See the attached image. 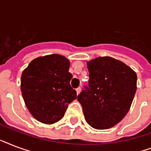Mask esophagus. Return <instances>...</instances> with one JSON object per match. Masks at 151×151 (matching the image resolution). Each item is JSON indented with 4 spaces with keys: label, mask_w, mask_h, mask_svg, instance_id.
I'll return each mask as SVG.
<instances>
[{
    "label": "esophagus",
    "mask_w": 151,
    "mask_h": 151,
    "mask_svg": "<svg viewBox=\"0 0 151 151\" xmlns=\"http://www.w3.org/2000/svg\"><path fill=\"white\" fill-rule=\"evenodd\" d=\"M81 91V88H78L76 89V92H77V95L80 94Z\"/></svg>",
    "instance_id": "esophagus-1"
}]
</instances>
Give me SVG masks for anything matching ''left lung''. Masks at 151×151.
I'll return each mask as SVG.
<instances>
[{"instance_id":"8db88e82","label":"left lung","mask_w":151,"mask_h":151,"mask_svg":"<svg viewBox=\"0 0 151 151\" xmlns=\"http://www.w3.org/2000/svg\"><path fill=\"white\" fill-rule=\"evenodd\" d=\"M89 88L78 96L85 119L96 129L118 124L129 112L136 91L137 75L128 65L110 56L87 61Z\"/></svg>"}]
</instances>
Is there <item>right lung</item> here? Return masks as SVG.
Returning a JSON list of instances; mask_svg holds the SVG:
<instances>
[{
  "label": "right lung",
  "instance_id": "1",
  "mask_svg": "<svg viewBox=\"0 0 151 151\" xmlns=\"http://www.w3.org/2000/svg\"><path fill=\"white\" fill-rule=\"evenodd\" d=\"M70 62L59 54L32 60L21 75V92L25 104L38 122L54 124L61 120L66 108L77 98L70 85L73 75Z\"/></svg>",
  "mask_w": 151,
  "mask_h": 151
}]
</instances>
